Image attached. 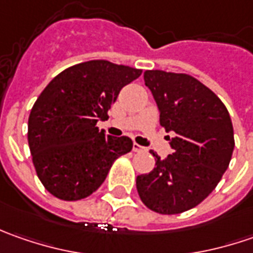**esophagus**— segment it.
Returning a JSON list of instances; mask_svg holds the SVG:
<instances>
[{"label": "esophagus", "instance_id": "34e87169", "mask_svg": "<svg viewBox=\"0 0 253 253\" xmlns=\"http://www.w3.org/2000/svg\"><path fill=\"white\" fill-rule=\"evenodd\" d=\"M132 151L133 152H145L146 151V148H145V146H141V145H138V143H133V146H132Z\"/></svg>", "mask_w": 253, "mask_h": 253}]
</instances>
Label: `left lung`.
I'll return each mask as SVG.
<instances>
[{
  "label": "left lung",
  "mask_w": 253,
  "mask_h": 253,
  "mask_svg": "<svg viewBox=\"0 0 253 253\" xmlns=\"http://www.w3.org/2000/svg\"><path fill=\"white\" fill-rule=\"evenodd\" d=\"M146 87L158 104L171 155L136 177L142 203L159 214H180L199 206L217 187L234 152V128L227 107L189 74L146 70Z\"/></svg>",
  "instance_id": "8db88e82"
}]
</instances>
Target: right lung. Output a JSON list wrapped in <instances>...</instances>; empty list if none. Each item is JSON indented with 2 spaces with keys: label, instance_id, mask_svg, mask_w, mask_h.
<instances>
[{
  "label": "right lung",
  "instance_id": "1",
  "mask_svg": "<svg viewBox=\"0 0 253 253\" xmlns=\"http://www.w3.org/2000/svg\"><path fill=\"white\" fill-rule=\"evenodd\" d=\"M141 74L129 66L90 60L63 70L41 92L29 114L28 143L36 174L54 197H88L114 161L132 151L131 138L105 135L97 122L108 118L122 87Z\"/></svg>",
  "mask_w": 253,
  "mask_h": 253
}]
</instances>
